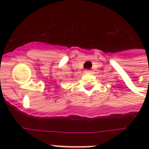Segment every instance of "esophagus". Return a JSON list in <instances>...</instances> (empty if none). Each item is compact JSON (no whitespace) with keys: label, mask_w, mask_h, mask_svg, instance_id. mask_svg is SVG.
<instances>
[{"label":"esophagus","mask_w":149,"mask_h":149,"mask_svg":"<svg viewBox=\"0 0 149 149\" xmlns=\"http://www.w3.org/2000/svg\"><path fill=\"white\" fill-rule=\"evenodd\" d=\"M91 70H89V69H86V70H85V71H84V72H85V73H90L91 72Z\"/></svg>","instance_id":"obj_1"}]
</instances>
